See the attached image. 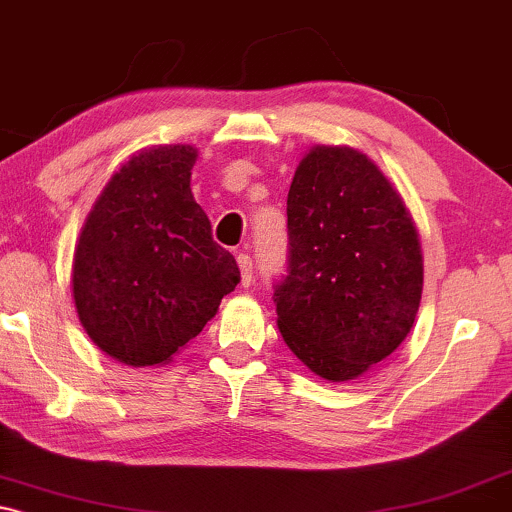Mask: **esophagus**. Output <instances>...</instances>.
I'll list each match as a JSON object with an SVG mask.
<instances>
[{"mask_svg":"<svg viewBox=\"0 0 512 512\" xmlns=\"http://www.w3.org/2000/svg\"><path fill=\"white\" fill-rule=\"evenodd\" d=\"M237 265H240V272H242V284L251 286V282H254V261H251V256L237 254Z\"/></svg>","mask_w":512,"mask_h":512,"instance_id":"obj_1","label":"esophagus"}]
</instances>
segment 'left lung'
Segmentation results:
<instances>
[{
    "label": "left lung",
    "mask_w": 512,
    "mask_h": 512,
    "mask_svg": "<svg viewBox=\"0 0 512 512\" xmlns=\"http://www.w3.org/2000/svg\"><path fill=\"white\" fill-rule=\"evenodd\" d=\"M277 326L312 373L347 382L394 352L422 300V247L401 195L361 151L317 146L286 200Z\"/></svg>",
    "instance_id": "8db88e82"
}]
</instances>
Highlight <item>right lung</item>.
I'll return each instance as SVG.
<instances>
[{
    "label": "right lung",
    "mask_w": 512,
    "mask_h": 512,
    "mask_svg": "<svg viewBox=\"0 0 512 512\" xmlns=\"http://www.w3.org/2000/svg\"><path fill=\"white\" fill-rule=\"evenodd\" d=\"M191 146L132 156L88 214L74 303L90 340L128 366H156L198 335L240 268L193 200Z\"/></svg>",
    "instance_id": "1"
}]
</instances>
